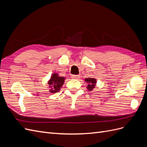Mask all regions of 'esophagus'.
Returning a JSON list of instances; mask_svg holds the SVG:
<instances>
[{
	"instance_id": "esophagus-1",
	"label": "esophagus",
	"mask_w": 147,
	"mask_h": 147,
	"mask_svg": "<svg viewBox=\"0 0 147 147\" xmlns=\"http://www.w3.org/2000/svg\"><path fill=\"white\" fill-rule=\"evenodd\" d=\"M80 78V75H72V78L74 79H78Z\"/></svg>"
}]
</instances>
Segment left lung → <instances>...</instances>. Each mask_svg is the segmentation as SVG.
<instances>
[{"label": "left lung", "mask_w": 147, "mask_h": 147, "mask_svg": "<svg viewBox=\"0 0 147 147\" xmlns=\"http://www.w3.org/2000/svg\"><path fill=\"white\" fill-rule=\"evenodd\" d=\"M84 80H85V82L88 83V86H86V88L90 91H91L96 85V79L93 78H88L84 79Z\"/></svg>", "instance_id": "left-lung-1"}]
</instances>
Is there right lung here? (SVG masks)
I'll use <instances>...</instances> for the list:
<instances>
[{
    "mask_svg": "<svg viewBox=\"0 0 147 147\" xmlns=\"http://www.w3.org/2000/svg\"><path fill=\"white\" fill-rule=\"evenodd\" d=\"M65 79V78L64 77L59 76L58 74L53 73L48 82L50 92L51 93L59 92L61 88L64 84Z\"/></svg>",
    "mask_w": 147,
    "mask_h": 147,
    "instance_id": "right-lung-1",
    "label": "right lung"
}]
</instances>
